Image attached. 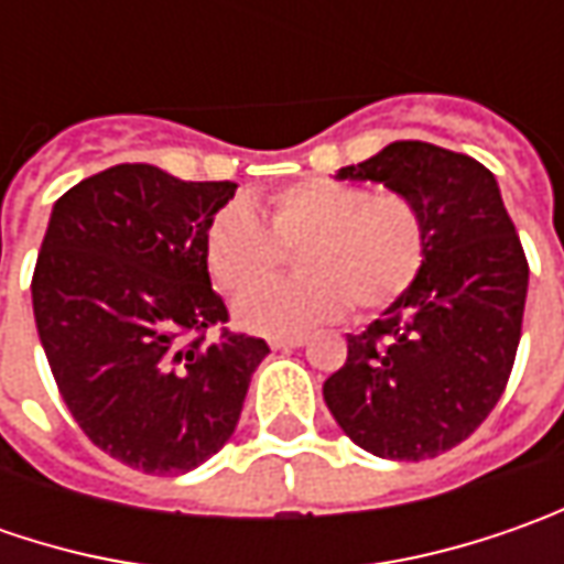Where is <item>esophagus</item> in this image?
Instances as JSON below:
<instances>
[{
	"mask_svg": "<svg viewBox=\"0 0 564 564\" xmlns=\"http://www.w3.org/2000/svg\"><path fill=\"white\" fill-rule=\"evenodd\" d=\"M307 345V336H279L270 338L272 351H289V348H304Z\"/></svg>",
	"mask_w": 564,
	"mask_h": 564,
	"instance_id": "1",
	"label": "esophagus"
}]
</instances>
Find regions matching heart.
I'll return each instance as SVG.
<instances>
[{"label": "heart", "instance_id": "obj_1", "mask_svg": "<svg viewBox=\"0 0 564 564\" xmlns=\"http://www.w3.org/2000/svg\"><path fill=\"white\" fill-rule=\"evenodd\" d=\"M301 247L302 279L260 290ZM426 257V226L404 194L311 178L279 191L267 223L245 204H228L206 228V267L231 294L241 329L260 336L304 333L348 311H386L411 289Z\"/></svg>", "mask_w": 564, "mask_h": 564}]
</instances>
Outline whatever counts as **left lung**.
Instances as JSON below:
<instances>
[{"label": "left lung", "instance_id": "obj_1", "mask_svg": "<svg viewBox=\"0 0 564 564\" xmlns=\"http://www.w3.org/2000/svg\"><path fill=\"white\" fill-rule=\"evenodd\" d=\"M377 182L421 209L426 257L411 289L360 336L323 382L341 433L392 462L436 458L487 421L509 382L528 260L496 175L436 143L395 141L336 172Z\"/></svg>", "mask_w": 564, "mask_h": 564}]
</instances>
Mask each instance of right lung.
<instances>
[{
  "instance_id": "right-lung-1",
  "label": "right lung",
  "mask_w": 564,
  "mask_h": 564,
  "mask_svg": "<svg viewBox=\"0 0 564 564\" xmlns=\"http://www.w3.org/2000/svg\"><path fill=\"white\" fill-rule=\"evenodd\" d=\"M235 182H182L121 163L55 200L33 270V319L58 392L106 455L187 474L231 440L263 338L226 323L206 228Z\"/></svg>"
}]
</instances>
